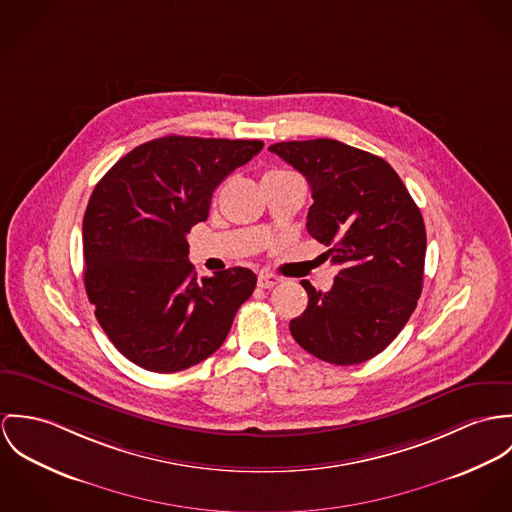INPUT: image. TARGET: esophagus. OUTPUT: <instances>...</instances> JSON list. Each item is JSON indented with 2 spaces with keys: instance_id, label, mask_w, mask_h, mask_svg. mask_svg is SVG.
<instances>
[{
  "instance_id": "34e87169",
  "label": "esophagus",
  "mask_w": 512,
  "mask_h": 512,
  "mask_svg": "<svg viewBox=\"0 0 512 512\" xmlns=\"http://www.w3.org/2000/svg\"><path fill=\"white\" fill-rule=\"evenodd\" d=\"M279 283H281V279H277L275 275H269V273H259V277H257V284L261 288H273Z\"/></svg>"
}]
</instances>
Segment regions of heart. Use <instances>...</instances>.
Masks as SVG:
<instances>
[{
	"label": "heart",
	"mask_w": 512,
	"mask_h": 512,
	"mask_svg": "<svg viewBox=\"0 0 512 512\" xmlns=\"http://www.w3.org/2000/svg\"><path fill=\"white\" fill-rule=\"evenodd\" d=\"M284 174H292V172L271 171V172H267V174H265V176H284Z\"/></svg>",
	"instance_id": "obj_1"
}]
</instances>
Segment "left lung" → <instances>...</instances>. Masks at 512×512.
<instances>
[{
  "instance_id": "8db88e82",
  "label": "left lung",
  "mask_w": 512,
  "mask_h": 512,
  "mask_svg": "<svg viewBox=\"0 0 512 512\" xmlns=\"http://www.w3.org/2000/svg\"><path fill=\"white\" fill-rule=\"evenodd\" d=\"M310 184L308 233L340 265L328 292L308 281L306 310L290 320L300 347L334 365L381 353L408 322L422 292L426 228L395 169L336 139L269 147Z\"/></svg>"
}]
</instances>
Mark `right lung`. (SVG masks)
Listing matches in <instances>:
<instances>
[{
  "label": "right lung",
  "mask_w": 512,
  "mask_h": 512,
  "mask_svg": "<svg viewBox=\"0 0 512 512\" xmlns=\"http://www.w3.org/2000/svg\"><path fill=\"white\" fill-rule=\"evenodd\" d=\"M263 141L167 135L135 147L96 184L88 202L84 284L121 355L155 373L210 357L253 294V271L196 279L186 235L206 222L214 190Z\"/></svg>",
  "instance_id": "right-lung-1"
}]
</instances>
